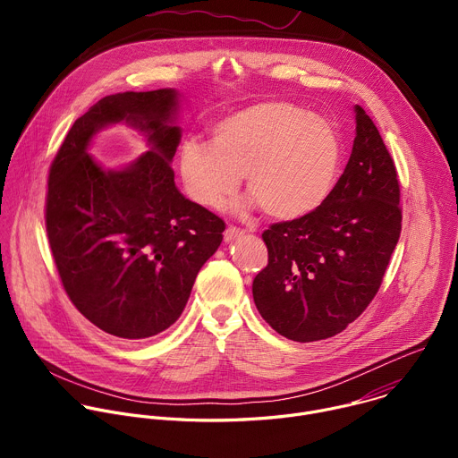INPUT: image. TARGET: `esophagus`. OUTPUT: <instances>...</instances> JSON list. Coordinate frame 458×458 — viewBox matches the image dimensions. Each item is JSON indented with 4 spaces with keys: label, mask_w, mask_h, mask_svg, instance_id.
Returning <instances> with one entry per match:
<instances>
[{
    "label": "esophagus",
    "mask_w": 458,
    "mask_h": 458,
    "mask_svg": "<svg viewBox=\"0 0 458 458\" xmlns=\"http://www.w3.org/2000/svg\"><path fill=\"white\" fill-rule=\"evenodd\" d=\"M242 233H244V230L235 228V226H228L226 232H225V242H232V241H235L237 237H241Z\"/></svg>",
    "instance_id": "34e87169"
}]
</instances>
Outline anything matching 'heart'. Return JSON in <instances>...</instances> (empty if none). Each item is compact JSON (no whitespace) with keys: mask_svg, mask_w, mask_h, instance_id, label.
<instances>
[{"mask_svg":"<svg viewBox=\"0 0 458 458\" xmlns=\"http://www.w3.org/2000/svg\"><path fill=\"white\" fill-rule=\"evenodd\" d=\"M343 145L335 126L284 101H265L217 121L212 143L188 140L179 168L190 198L223 208L244 175L248 205L292 221L317 210L335 188Z\"/></svg>","mask_w":458,"mask_h":458,"instance_id":"1","label":"heart"}]
</instances>
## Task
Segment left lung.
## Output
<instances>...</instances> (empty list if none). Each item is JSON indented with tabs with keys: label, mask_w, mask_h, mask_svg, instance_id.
Masks as SVG:
<instances>
[{
	"label": "left lung",
	"mask_w": 458,
	"mask_h": 458,
	"mask_svg": "<svg viewBox=\"0 0 458 458\" xmlns=\"http://www.w3.org/2000/svg\"><path fill=\"white\" fill-rule=\"evenodd\" d=\"M350 161L311 214L263 232L268 265L251 284L272 328L297 343L346 330L377 295L403 228L401 186L375 123L355 105Z\"/></svg>",
	"instance_id": "8db88e82"
}]
</instances>
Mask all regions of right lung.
Returning a JSON list of instances; mask_svg holds the SVG:
<instances>
[{
    "label": "right lung",
    "mask_w": 458,
    "mask_h": 458,
    "mask_svg": "<svg viewBox=\"0 0 458 458\" xmlns=\"http://www.w3.org/2000/svg\"><path fill=\"white\" fill-rule=\"evenodd\" d=\"M175 110L174 89L106 96L76 119L48 172L45 225L61 284L83 317L121 339L170 328L226 228L174 182ZM121 120L140 127L151 150L105 171L86 148Z\"/></svg>",
    "instance_id": "add662e5"
}]
</instances>
